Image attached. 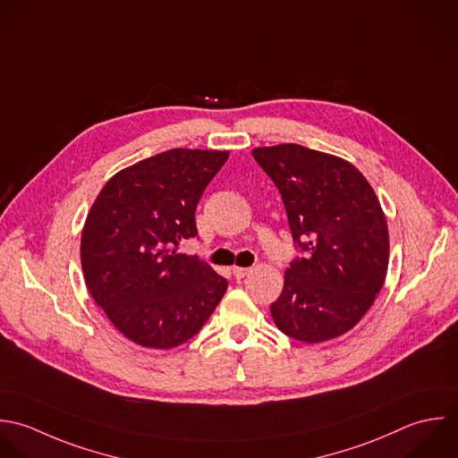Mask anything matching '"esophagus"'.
<instances>
[{"label": "esophagus", "instance_id": "obj_1", "mask_svg": "<svg viewBox=\"0 0 458 458\" xmlns=\"http://www.w3.org/2000/svg\"><path fill=\"white\" fill-rule=\"evenodd\" d=\"M232 273H233V276H235L237 280H241V278H244V276L250 273V269H248V267H239V266H233V267H232Z\"/></svg>", "mask_w": 458, "mask_h": 458}]
</instances>
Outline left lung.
<instances>
[{"instance_id": "left-lung-1", "label": "left lung", "mask_w": 458, "mask_h": 458, "mask_svg": "<svg viewBox=\"0 0 458 458\" xmlns=\"http://www.w3.org/2000/svg\"><path fill=\"white\" fill-rule=\"evenodd\" d=\"M253 158L278 187L298 257L271 303L285 335L316 344L350 332L371 309L389 266L382 205L348 160L300 144L255 148Z\"/></svg>"}]
</instances>
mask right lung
Returning a JSON list of instances; mask_svg holds the SVG:
<instances>
[{"mask_svg":"<svg viewBox=\"0 0 458 458\" xmlns=\"http://www.w3.org/2000/svg\"><path fill=\"white\" fill-rule=\"evenodd\" d=\"M228 151L169 149L115 173L80 244L87 289L131 343L169 350L194 337L226 293L208 264L178 253L198 235L196 205Z\"/></svg>","mask_w":458,"mask_h":458,"instance_id":"right-lung-1","label":"right lung"}]
</instances>
